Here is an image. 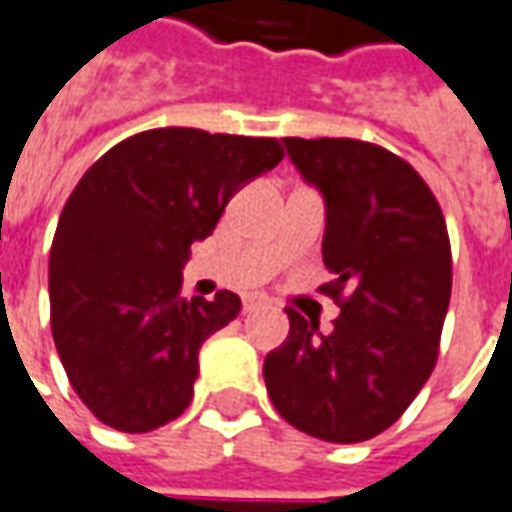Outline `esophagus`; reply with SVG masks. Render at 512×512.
<instances>
[{
    "label": "esophagus",
    "mask_w": 512,
    "mask_h": 512,
    "mask_svg": "<svg viewBox=\"0 0 512 512\" xmlns=\"http://www.w3.org/2000/svg\"><path fill=\"white\" fill-rule=\"evenodd\" d=\"M267 306V297L264 295H245V311H253V308Z\"/></svg>",
    "instance_id": "34e87169"
}]
</instances>
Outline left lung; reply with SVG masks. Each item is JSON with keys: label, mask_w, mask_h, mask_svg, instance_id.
Listing matches in <instances>:
<instances>
[{"label": "left lung", "mask_w": 512, "mask_h": 512, "mask_svg": "<svg viewBox=\"0 0 512 512\" xmlns=\"http://www.w3.org/2000/svg\"><path fill=\"white\" fill-rule=\"evenodd\" d=\"M289 159L325 198L320 286L342 314L331 333L289 314L286 342L264 358L275 411L333 444L375 438L400 419L438 361L452 292L441 206L416 170L350 137H284Z\"/></svg>", "instance_id": "obj_1"}]
</instances>
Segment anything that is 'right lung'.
I'll list each match as a JSON object with an SVG mask.
<instances>
[{"mask_svg": "<svg viewBox=\"0 0 512 512\" xmlns=\"http://www.w3.org/2000/svg\"><path fill=\"white\" fill-rule=\"evenodd\" d=\"M281 159L275 137L168 126L126 137L79 179L54 231L49 306L65 375L99 422L148 433L190 405L198 350L242 300L181 297V267L231 195Z\"/></svg>", "mask_w": 512, "mask_h": 512, "instance_id": "obj_1", "label": "right lung"}]
</instances>
